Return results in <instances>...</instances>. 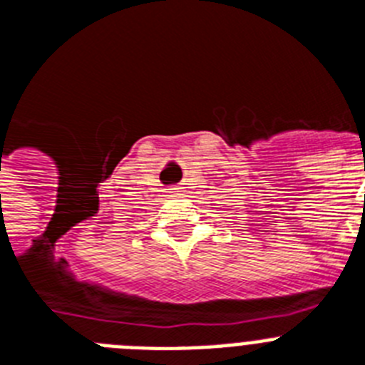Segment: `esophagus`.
I'll use <instances>...</instances> for the list:
<instances>
[{
  "instance_id": "obj_1",
  "label": "esophagus",
  "mask_w": 365,
  "mask_h": 365,
  "mask_svg": "<svg viewBox=\"0 0 365 365\" xmlns=\"http://www.w3.org/2000/svg\"><path fill=\"white\" fill-rule=\"evenodd\" d=\"M168 192H170V193H179V192H182V190H180L179 186H170V188H168Z\"/></svg>"
}]
</instances>
